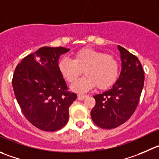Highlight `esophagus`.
<instances>
[{"mask_svg": "<svg viewBox=\"0 0 159 159\" xmlns=\"http://www.w3.org/2000/svg\"><path fill=\"white\" fill-rule=\"evenodd\" d=\"M87 97V95H84V94H78L77 95V98H78V100H80V101H82V100H84V98Z\"/></svg>", "mask_w": 159, "mask_h": 159, "instance_id": "34e87169", "label": "esophagus"}]
</instances>
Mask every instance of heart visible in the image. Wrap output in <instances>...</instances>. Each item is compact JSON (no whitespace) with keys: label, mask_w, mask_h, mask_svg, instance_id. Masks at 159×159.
Returning a JSON list of instances; mask_svg holds the SVG:
<instances>
[{"label":"heart","mask_w":159,"mask_h":159,"mask_svg":"<svg viewBox=\"0 0 159 159\" xmlns=\"http://www.w3.org/2000/svg\"><path fill=\"white\" fill-rule=\"evenodd\" d=\"M58 69L70 84L75 83L84 70L85 76L72 86L74 91L85 92L96 86L99 90H106L117 81L119 62L112 54L84 48L74 54L72 59L61 58L58 62Z\"/></svg>","instance_id":"obj_1"}]
</instances>
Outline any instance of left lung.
Listing matches in <instances>:
<instances>
[{
    "label": "left lung",
    "instance_id": "obj_1",
    "mask_svg": "<svg viewBox=\"0 0 159 159\" xmlns=\"http://www.w3.org/2000/svg\"><path fill=\"white\" fill-rule=\"evenodd\" d=\"M122 71L111 89L93 96L92 120L103 129H113L126 122L135 111L144 84V72L135 55L118 45Z\"/></svg>",
    "mask_w": 159,
    "mask_h": 159
}]
</instances>
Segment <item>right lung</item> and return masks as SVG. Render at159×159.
I'll use <instances>...</instances> for the list:
<instances>
[{
  "instance_id": "1",
  "label": "right lung",
  "mask_w": 159,
  "mask_h": 159,
  "mask_svg": "<svg viewBox=\"0 0 159 159\" xmlns=\"http://www.w3.org/2000/svg\"><path fill=\"white\" fill-rule=\"evenodd\" d=\"M70 51L43 47L16 66L12 87L27 120L43 131H57L69 120V108L76 94L69 91L58 69L60 55Z\"/></svg>"
}]
</instances>
